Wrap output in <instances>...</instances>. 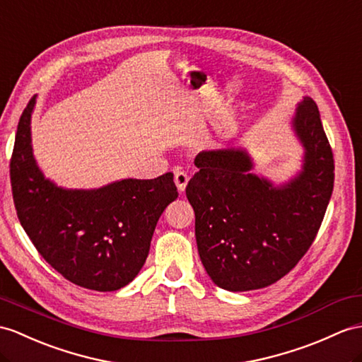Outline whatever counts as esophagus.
Returning <instances> with one entry per match:
<instances>
[{"label":"esophagus","instance_id":"34e87169","mask_svg":"<svg viewBox=\"0 0 362 362\" xmlns=\"http://www.w3.org/2000/svg\"><path fill=\"white\" fill-rule=\"evenodd\" d=\"M187 182H189V175L182 170H176L175 172V186L178 189L180 193H182L187 187Z\"/></svg>","mask_w":362,"mask_h":362}]
</instances>
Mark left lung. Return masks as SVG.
<instances>
[{
    "label": "left lung",
    "instance_id": "1",
    "mask_svg": "<svg viewBox=\"0 0 362 362\" xmlns=\"http://www.w3.org/2000/svg\"><path fill=\"white\" fill-rule=\"evenodd\" d=\"M303 165L286 182L253 173L244 147L204 151L186 187L202 266L228 292L267 287L292 270L320 230L333 190V153L310 96L290 119Z\"/></svg>",
    "mask_w": 362,
    "mask_h": 362
}]
</instances>
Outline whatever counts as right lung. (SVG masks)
<instances>
[{"label": "right lung", "instance_id": "add662e5", "mask_svg": "<svg viewBox=\"0 0 362 362\" xmlns=\"http://www.w3.org/2000/svg\"><path fill=\"white\" fill-rule=\"evenodd\" d=\"M24 109L11 160L16 214L52 267L96 292L127 286L144 266L158 219L178 198L173 173L118 180L98 189H66L44 176L33 156L32 113Z\"/></svg>", "mask_w": 362, "mask_h": 362}]
</instances>
